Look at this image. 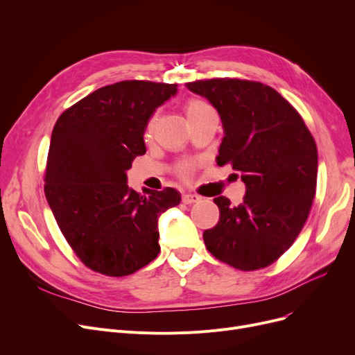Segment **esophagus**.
Masks as SVG:
<instances>
[{
	"instance_id": "obj_1",
	"label": "esophagus",
	"mask_w": 355,
	"mask_h": 355,
	"mask_svg": "<svg viewBox=\"0 0 355 355\" xmlns=\"http://www.w3.org/2000/svg\"><path fill=\"white\" fill-rule=\"evenodd\" d=\"M200 200H201V197L197 196V194H191V193L182 194V202L184 204H194V202H197Z\"/></svg>"
}]
</instances>
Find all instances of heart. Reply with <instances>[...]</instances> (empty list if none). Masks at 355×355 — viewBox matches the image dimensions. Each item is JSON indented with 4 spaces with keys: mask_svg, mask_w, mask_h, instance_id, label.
I'll return each mask as SVG.
<instances>
[{
    "mask_svg": "<svg viewBox=\"0 0 355 355\" xmlns=\"http://www.w3.org/2000/svg\"><path fill=\"white\" fill-rule=\"evenodd\" d=\"M206 109H210V106H209L207 103H204V102H201V101H191V102H189V105H187V116L191 118V116L200 114V112L206 110ZM155 118H157V115H154L151 119H149V122H148V125H146V132H151V130H153ZM178 171H180V174H181L182 177H189V175L191 174V171H193V164H191V162H182V164L178 166Z\"/></svg>",
    "mask_w": 355,
    "mask_h": 355,
    "instance_id": "b5f03b06",
    "label": "heart"
}]
</instances>
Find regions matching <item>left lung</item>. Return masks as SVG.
Masks as SVG:
<instances>
[{"label":"left lung","mask_w":355,"mask_h":355,"mask_svg":"<svg viewBox=\"0 0 355 355\" xmlns=\"http://www.w3.org/2000/svg\"><path fill=\"white\" fill-rule=\"evenodd\" d=\"M218 112L217 164H232L246 185L243 202H214L218 223L204 232L209 252L240 270L269 266L302 230L316 189L318 153L301 115L270 86L239 79L185 85Z\"/></svg>","instance_id":"obj_1"}]
</instances>
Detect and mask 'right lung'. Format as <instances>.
Here are the masks:
<instances>
[{
	"label": "right lung",
	"mask_w": 355,
	"mask_h": 355,
	"mask_svg": "<svg viewBox=\"0 0 355 355\" xmlns=\"http://www.w3.org/2000/svg\"><path fill=\"white\" fill-rule=\"evenodd\" d=\"M177 87L109 85L64 110L53 128L46 198L67 243L92 270L126 276L159 253L158 217L181 196L170 187L141 196L129 189L126 171L146 153V125Z\"/></svg>",
	"instance_id": "right-lung-1"
}]
</instances>
